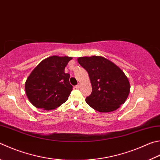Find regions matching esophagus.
Returning <instances> with one entry per match:
<instances>
[{"mask_svg": "<svg viewBox=\"0 0 160 160\" xmlns=\"http://www.w3.org/2000/svg\"><path fill=\"white\" fill-rule=\"evenodd\" d=\"M80 83H78L77 85H75V88H76V89H80Z\"/></svg>", "mask_w": 160, "mask_h": 160, "instance_id": "34e87169", "label": "esophagus"}]
</instances>
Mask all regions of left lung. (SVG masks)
Here are the masks:
<instances>
[{
    "instance_id": "1",
    "label": "left lung",
    "mask_w": 160,
    "mask_h": 160,
    "mask_svg": "<svg viewBox=\"0 0 160 160\" xmlns=\"http://www.w3.org/2000/svg\"><path fill=\"white\" fill-rule=\"evenodd\" d=\"M78 63L88 71L92 84L91 94L86 102L101 112L114 111L125 102L130 85L124 72L103 57L78 58Z\"/></svg>"
}]
</instances>
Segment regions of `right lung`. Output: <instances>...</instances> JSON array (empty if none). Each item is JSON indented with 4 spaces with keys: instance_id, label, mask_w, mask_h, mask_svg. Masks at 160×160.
Returning <instances> with one entry per match:
<instances>
[{
    "instance_id": "right-lung-1",
    "label": "right lung",
    "mask_w": 160,
    "mask_h": 160,
    "mask_svg": "<svg viewBox=\"0 0 160 160\" xmlns=\"http://www.w3.org/2000/svg\"><path fill=\"white\" fill-rule=\"evenodd\" d=\"M70 57L52 56L42 61L31 72L25 83L26 94L38 108L52 110L68 100L72 89L70 75L64 69Z\"/></svg>"
}]
</instances>
